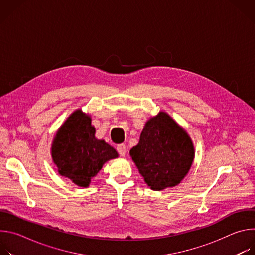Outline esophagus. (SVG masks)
<instances>
[{"mask_svg": "<svg viewBox=\"0 0 255 255\" xmlns=\"http://www.w3.org/2000/svg\"><path fill=\"white\" fill-rule=\"evenodd\" d=\"M117 151L119 152V154L121 156H125V154H126V146H125V144H119L118 146H117Z\"/></svg>", "mask_w": 255, "mask_h": 255, "instance_id": "obj_1", "label": "esophagus"}]
</instances>
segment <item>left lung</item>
<instances>
[{
  "mask_svg": "<svg viewBox=\"0 0 255 255\" xmlns=\"http://www.w3.org/2000/svg\"><path fill=\"white\" fill-rule=\"evenodd\" d=\"M144 181L153 191L177 186L191 169L194 143L188 132L166 112L149 118L138 144L130 150Z\"/></svg>",
  "mask_w": 255,
  "mask_h": 255,
  "instance_id": "left-lung-1",
  "label": "left lung"
}]
</instances>
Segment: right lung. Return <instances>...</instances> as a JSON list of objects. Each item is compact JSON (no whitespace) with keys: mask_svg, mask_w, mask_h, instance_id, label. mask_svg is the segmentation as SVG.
<instances>
[{"mask_svg":"<svg viewBox=\"0 0 255 255\" xmlns=\"http://www.w3.org/2000/svg\"><path fill=\"white\" fill-rule=\"evenodd\" d=\"M95 134L91 115L78 109L58 128L52 140L50 152L58 173L81 188H88L103 165L119 156L114 147Z\"/></svg>","mask_w":255,"mask_h":255,"instance_id":"obj_1","label":"right lung"}]
</instances>
